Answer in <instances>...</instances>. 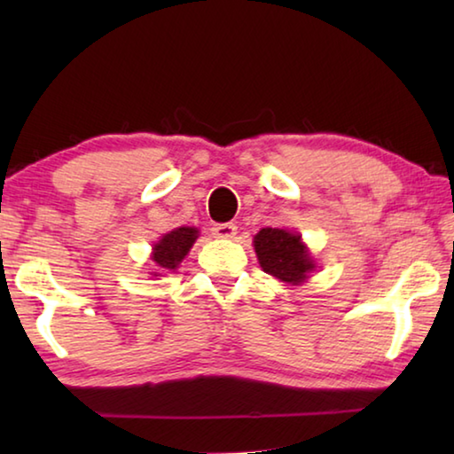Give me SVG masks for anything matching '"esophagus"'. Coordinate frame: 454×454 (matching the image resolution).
I'll list each match as a JSON object with an SVG mask.
<instances>
[{
	"label": "esophagus",
	"mask_w": 454,
	"mask_h": 454,
	"mask_svg": "<svg viewBox=\"0 0 454 454\" xmlns=\"http://www.w3.org/2000/svg\"><path fill=\"white\" fill-rule=\"evenodd\" d=\"M236 232H238V228L234 226V224H216L212 228V234L216 236V238H234L236 236Z\"/></svg>",
	"instance_id": "obj_1"
}]
</instances>
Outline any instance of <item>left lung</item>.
I'll return each instance as SVG.
<instances>
[{"mask_svg": "<svg viewBox=\"0 0 454 454\" xmlns=\"http://www.w3.org/2000/svg\"><path fill=\"white\" fill-rule=\"evenodd\" d=\"M258 262L266 274L292 286L302 284L312 272L314 260L301 236L284 228H262L254 236Z\"/></svg>", "mask_w": 454, "mask_h": 454, "instance_id": "left-lung-1", "label": "left lung"}]
</instances>
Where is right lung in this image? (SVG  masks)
<instances>
[{"mask_svg": "<svg viewBox=\"0 0 454 454\" xmlns=\"http://www.w3.org/2000/svg\"><path fill=\"white\" fill-rule=\"evenodd\" d=\"M198 238V228L194 226H180L174 228L172 232L164 234L160 240L153 244L152 262L156 264L158 272L153 276H162L166 270H176L184 258L188 256L192 246Z\"/></svg>", "mask_w": 454, "mask_h": 454, "instance_id": "right-lung-1", "label": "right lung"}]
</instances>
